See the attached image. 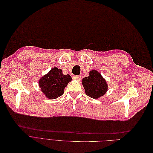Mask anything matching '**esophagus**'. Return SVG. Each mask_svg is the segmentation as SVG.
<instances>
[{
  "mask_svg": "<svg viewBox=\"0 0 153 153\" xmlns=\"http://www.w3.org/2000/svg\"><path fill=\"white\" fill-rule=\"evenodd\" d=\"M73 78H74V79H75V80H76V81H80V79H81V76H80L74 75V76H73Z\"/></svg>",
  "mask_w": 153,
  "mask_h": 153,
  "instance_id": "obj_1",
  "label": "esophagus"
}]
</instances>
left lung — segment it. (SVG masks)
I'll list each match as a JSON object with an SVG mask.
<instances>
[{
    "label": "left lung",
    "instance_id": "1",
    "mask_svg": "<svg viewBox=\"0 0 153 153\" xmlns=\"http://www.w3.org/2000/svg\"><path fill=\"white\" fill-rule=\"evenodd\" d=\"M82 82L86 95L93 99L103 96L108 89L106 79L95 70L90 71L89 76L83 78Z\"/></svg>",
    "mask_w": 153,
    "mask_h": 153
}]
</instances>
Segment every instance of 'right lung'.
I'll use <instances>...</instances> for the list:
<instances>
[{"label": "right lung", "instance_id": "1", "mask_svg": "<svg viewBox=\"0 0 153 153\" xmlns=\"http://www.w3.org/2000/svg\"><path fill=\"white\" fill-rule=\"evenodd\" d=\"M71 80L70 75H63L61 69L54 67L47 74L40 78L39 85L45 96L50 100H53L62 95L65 88Z\"/></svg>", "mask_w": 153, "mask_h": 153}]
</instances>
